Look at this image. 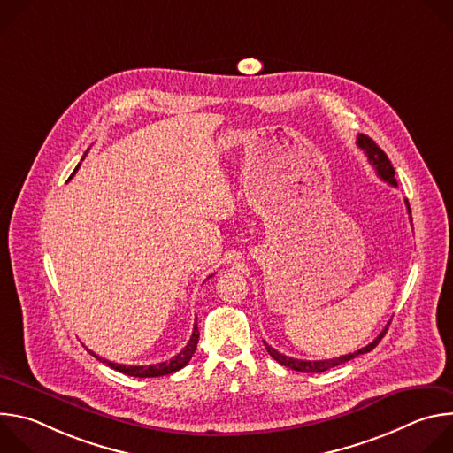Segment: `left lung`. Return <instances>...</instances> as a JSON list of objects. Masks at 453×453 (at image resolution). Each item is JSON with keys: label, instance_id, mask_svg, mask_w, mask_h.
I'll return each instance as SVG.
<instances>
[{"label": "left lung", "instance_id": "8db88e82", "mask_svg": "<svg viewBox=\"0 0 453 453\" xmlns=\"http://www.w3.org/2000/svg\"><path fill=\"white\" fill-rule=\"evenodd\" d=\"M357 145L365 152L369 163L374 166V170H376V173H378L380 179H383L385 182H389L391 186H398V182H396V179H395V168H393L389 157L385 156V152H383L371 138H367V136H364V134H358ZM405 204H407V210H409V215H411L409 203L405 201ZM411 220H412V219H411ZM387 326H389V325H387ZM387 326H385V330H383L371 344H367L365 348H362V349H358V351H355V353L342 355V357H339V358H330V360H299V358H292V357H287V355L276 351V349H274L273 346H269L267 342H264V344H265V349L269 351V355H271L276 362H280L281 365H285V367H290V369L301 371V372H325V371H328V369H332V367H335V365H341V364H344V362H348V360H351V358H355V357H358V355H364V353H369L371 349H374V348L378 346V342L381 341V337L385 335Z\"/></svg>", "mask_w": 453, "mask_h": 453}]
</instances>
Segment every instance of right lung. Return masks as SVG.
Segmentation results:
<instances>
[{
  "label": "right lung",
  "instance_id": "obj_1",
  "mask_svg": "<svg viewBox=\"0 0 453 453\" xmlns=\"http://www.w3.org/2000/svg\"><path fill=\"white\" fill-rule=\"evenodd\" d=\"M82 159H84V157H82ZM79 166H81V165H79ZM79 166L75 168V172L79 170ZM75 172H73V173H75ZM73 173H72V175H73ZM70 179H72V177H70ZM210 278H211V276H210ZM197 342H199V328H197V322H196V325H193V334H191L188 344L184 346V349H182L179 355H175L173 358H170V360H166V362H161V364H150V365H125V364L109 362V360H105V358L95 355L93 351H89V349H88V351H89L96 360L105 362L109 367L116 369V371H119V372H123V374H127V376L156 378V376H165V374H170V372H175V371L182 369V367L191 360L193 353H196Z\"/></svg>",
  "mask_w": 453,
  "mask_h": 453
}]
</instances>
